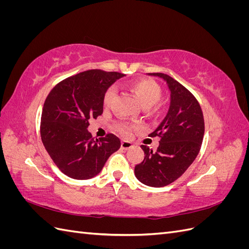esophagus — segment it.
I'll use <instances>...</instances> for the list:
<instances>
[{
  "label": "esophagus",
  "mask_w": 249,
  "mask_h": 249,
  "mask_svg": "<svg viewBox=\"0 0 249 249\" xmlns=\"http://www.w3.org/2000/svg\"><path fill=\"white\" fill-rule=\"evenodd\" d=\"M120 147H122L123 149H124V150H126V149H130V148H132L133 147V143L132 142H130V141H125V140H124L123 142H122V145H120Z\"/></svg>",
  "instance_id": "1"
}]
</instances>
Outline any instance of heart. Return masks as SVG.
I'll use <instances>...</instances> for the list:
<instances>
[{"label": "heart", "instance_id": "1", "mask_svg": "<svg viewBox=\"0 0 249 249\" xmlns=\"http://www.w3.org/2000/svg\"><path fill=\"white\" fill-rule=\"evenodd\" d=\"M129 89L137 97L140 104L144 108L153 106L158 102L161 96V87L158 83L150 79H138L130 83ZM116 94V89L110 87L104 94V105L105 107H110ZM137 124H132L129 123H122L117 125V129L123 134H129L132 130L136 129Z\"/></svg>", "mask_w": 249, "mask_h": 249}]
</instances>
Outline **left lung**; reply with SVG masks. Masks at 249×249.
I'll list each match as a JSON object with an SVG mask.
<instances>
[{
  "label": "left lung",
  "mask_w": 249,
  "mask_h": 249,
  "mask_svg": "<svg viewBox=\"0 0 249 249\" xmlns=\"http://www.w3.org/2000/svg\"><path fill=\"white\" fill-rule=\"evenodd\" d=\"M162 78L170 90V106L159 126L149 135L160 137L157 152L146 145L144 159L135 166V176L150 187H164L175 182L197 157L205 134L200 105L182 84L162 72L149 73Z\"/></svg>",
  "instance_id": "1"
}]
</instances>
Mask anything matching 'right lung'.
<instances>
[{"label": "right lung", "mask_w": 249, "mask_h": 249, "mask_svg": "<svg viewBox=\"0 0 249 249\" xmlns=\"http://www.w3.org/2000/svg\"><path fill=\"white\" fill-rule=\"evenodd\" d=\"M124 76L116 71H86L51 90L42 108L40 136L52 160L65 176L91 178L119 149L120 140L115 135L96 139L87 127L90 119L102 115L105 92Z\"/></svg>", "instance_id": "add662e5"}]
</instances>
